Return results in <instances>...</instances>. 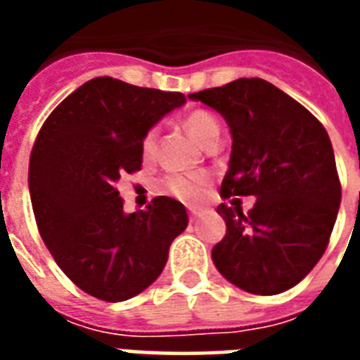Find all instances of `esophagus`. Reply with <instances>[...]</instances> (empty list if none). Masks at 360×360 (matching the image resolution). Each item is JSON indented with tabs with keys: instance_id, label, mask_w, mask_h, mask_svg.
<instances>
[{
	"instance_id": "esophagus-1",
	"label": "esophagus",
	"mask_w": 360,
	"mask_h": 360,
	"mask_svg": "<svg viewBox=\"0 0 360 360\" xmlns=\"http://www.w3.org/2000/svg\"><path fill=\"white\" fill-rule=\"evenodd\" d=\"M188 216H191V219H195L196 216H200V210H196V208H191V210H188Z\"/></svg>"
}]
</instances>
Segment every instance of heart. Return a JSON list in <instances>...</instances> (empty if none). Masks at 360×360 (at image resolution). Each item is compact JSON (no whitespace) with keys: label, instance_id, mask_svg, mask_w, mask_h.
Segmentation results:
<instances>
[{"label":"heart","instance_id":"1","mask_svg":"<svg viewBox=\"0 0 360 360\" xmlns=\"http://www.w3.org/2000/svg\"><path fill=\"white\" fill-rule=\"evenodd\" d=\"M185 127L196 141H200L206 146L219 139V123L210 111H191L185 117ZM156 129H150L148 133L144 134V139H142L144 156H150L156 148ZM208 187H210V175L208 173H172V175H165L164 179L160 181V188L165 195L188 204L202 200L208 193Z\"/></svg>","mask_w":360,"mask_h":360}]
</instances>
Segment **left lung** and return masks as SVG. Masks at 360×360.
<instances>
[{"mask_svg": "<svg viewBox=\"0 0 360 360\" xmlns=\"http://www.w3.org/2000/svg\"><path fill=\"white\" fill-rule=\"evenodd\" d=\"M224 115L233 146L219 193L257 196L252 210L219 204L226 237L212 249L219 274L255 295L297 285L324 255L341 202L330 136L304 105L264 79L188 94Z\"/></svg>", "mask_w": 360, "mask_h": 360, "instance_id": "8db88e82", "label": "left lung"}]
</instances>
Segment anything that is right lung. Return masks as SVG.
I'll use <instances>...</instances> for the list:
<instances>
[{"instance_id":"1","label":"right lung","mask_w":360,"mask_h":360,"mask_svg":"<svg viewBox=\"0 0 360 360\" xmlns=\"http://www.w3.org/2000/svg\"><path fill=\"white\" fill-rule=\"evenodd\" d=\"M187 102L111 77L84 82L51 111L36 136L28 188L36 226L53 260L84 293L127 301L152 285L169 245L185 231V206L156 196L125 214L115 187L142 165L150 127Z\"/></svg>"}]
</instances>
